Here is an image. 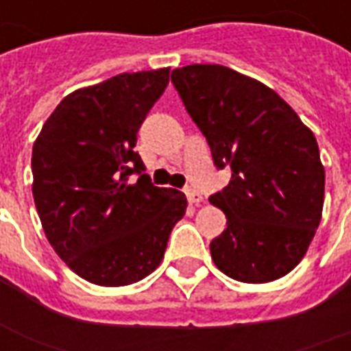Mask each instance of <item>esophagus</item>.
<instances>
[{"label": "esophagus", "instance_id": "obj_1", "mask_svg": "<svg viewBox=\"0 0 351 351\" xmlns=\"http://www.w3.org/2000/svg\"><path fill=\"white\" fill-rule=\"evenodd\" d=\"M186 197L190 201V205H199V203H203L201 193H199L197 190H193V188H186Z\"/></svg>", "mask_w": 351, "mask_h": 351}]
</instances>
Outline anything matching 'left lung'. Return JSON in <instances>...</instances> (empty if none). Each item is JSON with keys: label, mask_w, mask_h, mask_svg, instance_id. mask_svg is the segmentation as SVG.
Listing matches in <instances>:
<instances>
[{"label": "left lung", "mask_w": 351, "mask_h": 351, "mask_svg": "<svg viewBox=\"0 0 351 351\" xmlns=\"http://www.w3.org/2000/svg\"><path fill=\"white\" fill-rule=\"evenodd\" d=\"M173 84L231 180L208 199L228 229L210 243L214 265L246 284L272 282L301 263L322 220L325 169L310 128L263 82L223 65L173 69Z\"/></svg>", "instance_id": "1"}]
</instances>
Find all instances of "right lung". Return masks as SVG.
<instances>
[{"label": "right lung", "instance_id": "1", "mask_svg": "<svg viewBox=\"0 0 351 351\" xmlns=\"http://www.w3.org/2000/svg\"><path fill=\"white\" fill-rule=\"evenodd\" d=\"M169 71L120 73L75 90L35 138L32 191L43 231L65 265L95 286H128L156 271L186 214L182 191L154 186L133 152Z\"/></svg>", "mask_w": 351, "mask_h": 351}]
</instances>
